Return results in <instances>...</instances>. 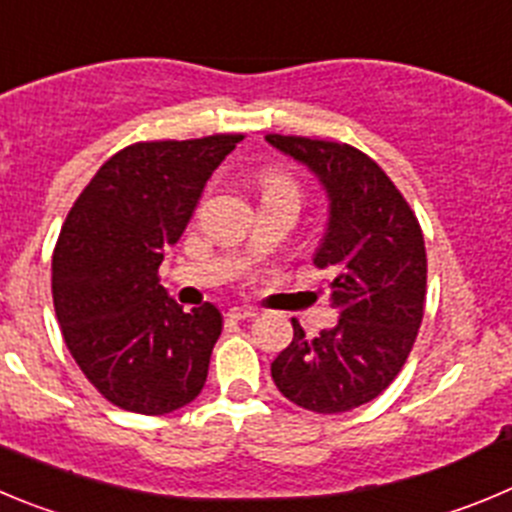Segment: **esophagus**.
Instances as JSON below:
<instances>
[{
	"label": "esophagus",
	"instance_id": "obj_1",
	"mask_svg": "<svg viewBox=\"0 0 512 512\" xmlns=\"http://www.w3.org/2000/svg\"><path fill=\"white\" fill-rule=\"evenodd\" d=\"M227 316L234 321H245V319H252V316H257V311L255 308H247V306H234V308H229Z\"/></svg>",
	"mask_w": 512,
	"mask_h": 512
}]
</instances>
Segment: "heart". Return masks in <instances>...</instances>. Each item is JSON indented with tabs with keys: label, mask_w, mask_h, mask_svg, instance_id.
Listing matches in <instances>:
<instances>
[{
	"label": "heart",
	"mask_w": 512,
	"mask_h": 512,
	"mask_svg": "<svg viewBox=\"0 0 512 512\" xmlns=\"http://www.w3.org/2000/svg\"><path fill=\"white\" fill-rule=\"evenodd\" d=\"M262 201H290V204H301L303 191L298 181L290 173L278 168H270L260 178Z\"/></svg>",
	"instance_id": "heart-1"
}]
</instances>
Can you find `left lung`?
<instances>
[{
  "instance_id": "left-lung-1",
  "label": "left lung",
  "mask_w": 512,
  "mask_h": 512,
  "mask_svg": "<svg viewBox=\"0 0 512 512\" xmlns=\"http://www.w3.org/2000/svg\"><path fill=\"white\" fill-rule=\"evenodd\" d=\"M319 176L331 201L329 232L313 265L331 275L339 324L275 357L273 380L290 403L344 413L370 403L403 370L426 306V245L416 214L388 173L347 142L267 135Z\"/></svg>"
}]
</instances>
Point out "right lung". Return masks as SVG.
Returning a JSON list of instances; mask_svg holds the SVG:
<instances>
[{
	"mask_svg": "<svg viewBox=\"0 0 512 512\" xmlns=\"http://www.w3.org/2000/svg\"><path fill=\"white\" fill-rule=\"evenodd\" d=\"M245 135L135 142L78 193L53 250V306L86 380L124 411L163 416L204 388L222 334L214 303L183 311L160 285L206 181Z\"/></svg>",
	"mask_w": 512,
	"mask_h": 512,
	"instance_id": "add662e5",
	"label": "right lung"
}]
</instances>
